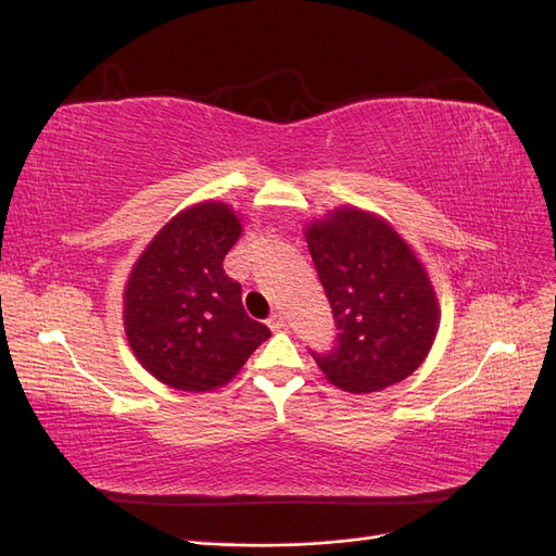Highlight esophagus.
<instances>
[{"label":"esophagus","instance_id":"1","mask_svg":"<svg viewBox=\"0 0 556 556\" xmlns=\"http://www.w3.org/2000/svg\"><path fill=\"white\" fill-rule=\"evenodd\" d=\"M266 325H268V329H271V331H280L285 327V315L280 311L274 313L271 317L266 319Z\"/></svg>","mask_w":556,"mask_h":556}]
</instances>
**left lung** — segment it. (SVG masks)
I'll use <instances>...</instances> for the list:
<instances>
[{"mask_svg": "<svg viewBox=\"0 0 556 556\" xmlns=\"http://www.w3.org/2000/svg\"><path fill=\"white\" fill-rule=\"evenodd\" d=\"M306 243L331 304L339 343L315 355L329 382L378 392L419 368L441 308L427 268L380 215L341 206L306 225Z\"/></svg>", "mask_w": 556, "mask_h": 556, "instance_id": "left-lung-1", "label": "left lung"}]
</instances>
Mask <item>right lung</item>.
<instances>
[{
  "instance_id": "1",
  "label": "right lung",
  "mask_w": 556,
  "mask_h": 556,
  "mask_svg": "<svg viewBox=\"0 0 556 556\" xmlns=\"http://www.w3.org/2000/svg\"><path fill=\"white\" fill-rule=\"evenodd\" d=\"M237 211L201 201L148 243L125 285V333L150 376L182 392L227 384L271 331L248 317L225 255L241 237Z\"/></svg>"
}]
</instances>
